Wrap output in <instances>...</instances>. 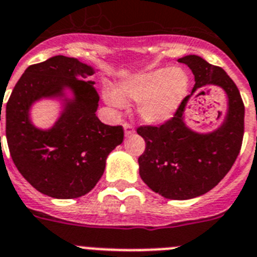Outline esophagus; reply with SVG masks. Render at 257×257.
Instances as JSON below:
<instances>
[{
    "mask_svg": "<svg viewBox=\"0 0 257 257\" xmlns=\"http://www.w3.org/2000/svg\"><path fill=\"white\" fill-rule=\"evenodd\" d=\"M123 130H124V135H126V137H128V135H131V134L134 133V126L131 123H124Z\"/></svg>",
    "mask_w": 257,
    "mask_h": 257,
    "instance_id": "1",
    "label": "esophagus"
}]
</instances>
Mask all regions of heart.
<instances>
[{"mask_svg":"<svg viewBox=\"0 0 257 257\" xmlns=\"http://www.w3.org/2000/svg\"><path fill=\"white\" fill-rule=\"evenodd\" d=\"M190 79L179 67H160L139 72L124 79L117 91L104 92V100L109 106L122 107L124 100L139 102L138 114L148 124H161L174 117L186 98Z\"/></svg>","mask_w":257,"mask_h":257,"instance_id":"1","label":"heart"}]
</instances>
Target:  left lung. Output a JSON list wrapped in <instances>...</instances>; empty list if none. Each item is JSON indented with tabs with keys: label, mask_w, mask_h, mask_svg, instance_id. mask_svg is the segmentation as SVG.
I'll list each match as a JSON object with an SVG mask.
<instances>
[{
	"label": "left lung",
	"mask_w": 257,
	"mask_h": 257,
	"mask_svg": "<svg viewBox=\"0 0 257 257\" xmlns=\"http://www.w3.org/2000/svg\"><path fill=\"white\" fill-rule=\"evenodd\" d=\"M195 76L191 95L183 100L174 117L161 126H140L138 134L146 142L139 157V174L152 191L173 200H187L207 194L229 173L242 147L244 105L238 87L218 66L199 56H185ZM205 85H217L228 97V111L220 127L196 133L184 122L189 97Z\"/></svg>",
	"instance_id": "1"
}]
</instances>
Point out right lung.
Returning <instances> with one entry per match:
<instances>
[{"instance_id":"obj_1","label":"right lung","mask_w":257,"mask_h":257,"mask_svg":"<svg viewBox=\"0 0 257 257\" xmlns=\"http://www.w3.org/2000/svg\"><path fill=\"white\" fill-rule=\"evenodd\" d=\"M93 74L92 66L76 58L54 56L27 67L6 104L12 159L41 194L56 199L88 194L104 174L109 153L123 142L122 126H107L96 115L100 97L95 82L87 80ZM43 98L64 101L60 117L47 131L37 129L29 117L32 105Z\"/></svg>"}]
</instances>
